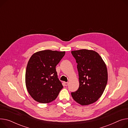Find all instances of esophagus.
Here are the masks:
<instances>
[{
	"instance_id": "obj_1",
	"label": "esophagus",
	"mask_w": 128,
	"mask_h": 128,
	"mask_svg": "<svg viewBox=\"0 0 128 128\" xmlns=\"http://www.w3.org/2000/svg\"><path fill=\"white\" fill-rule=\"evenodd\" d=\"M63 84L65 86H67L68 84V82H63Z\"/></svg>"
}]
</instances>
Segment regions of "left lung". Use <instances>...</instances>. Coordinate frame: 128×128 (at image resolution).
I'll return each instance as SVG.
<instances>
[{
    "mask_svg": "<svg viewBox=\"0 0 128 128\" xmlns=\"http://www.w3.org/2000/svg\"><path fill=\"white\" fill-rule=\"evenodd\" d=\"M71 52L78 64L79 77V88L71 93L72 96L82 106L94 103L102 95L107 84L106 64L94 50L81 49Z\"/></svg>",
    "mask_w": 128,
    "mask_h": 128,
    "instance_id": "left-lung-1",
    "label": "left lung"
}]
</instances>
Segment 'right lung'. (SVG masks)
Segmentation results:
<instances>
[{
    "instance_id": "1",
    "label": "right lung",
    "mask_w": 128,
    "mask_h": 128,
    "mask_svg": "<svg viewBox=\"0 0 128 128\" xmlns=\"http://www.w3.org/2000/svg\"><path fill=\"white\" fill-rule=\"evenodd\" d=\"M65 54V52L45 50L34 53L30 58L26 71V86L36 101L49 103L56 98L63 88L56 67Z\"/></svg>"
}]
</instances>
